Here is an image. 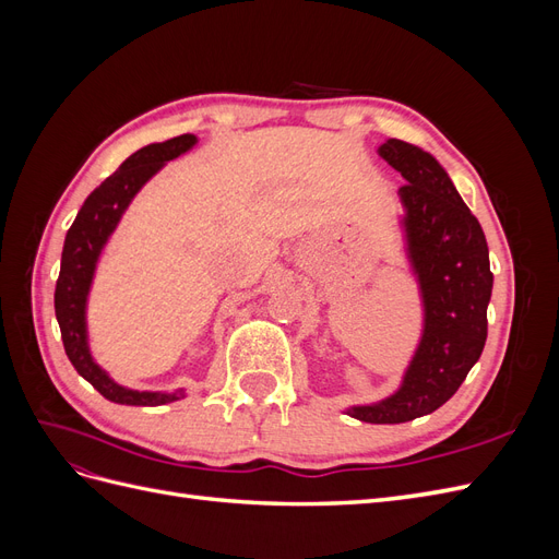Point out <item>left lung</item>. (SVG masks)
<instances>
[{"mask_svg":"<svg viewBox=\"0 0 559 559\" xmlns=\"http://www.w3.org/2000/svg\"><path fill=\"white\" fill-rule=\"evenodd\" d=\"M380 156L405 179L399 193L425 298V335L399 392L349 408V415L370 425H401L441 408L480 359L495 277L478 218L438 160L401 140L382 144Z\"/></svg>","mask_w":559,"mask_h":559,"instance_id":"8db88e82","label":"left lung"}]
</instances>
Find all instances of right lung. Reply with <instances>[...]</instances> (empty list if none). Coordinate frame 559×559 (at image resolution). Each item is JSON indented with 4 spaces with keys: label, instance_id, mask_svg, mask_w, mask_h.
<instances>
[{
    "label": "right lung",
    "instance_id": "add662e5",
    "mask_svg": "<svg viewBox=\"0 0 559 559\" xmlns=\"http://www.w3.org/2000/svg\"><path fill=\"white\" fill-rule=\"evenodd\" d=\"M195 144L193 134H179L175 140L160 144H148L118 167L97 189L86 198L79 210L72 228L67 230L60 275L56 282V317L60 324V335L67 357H70L76 373L88 380L99 394L114 403L123 405H165L179 401L183 392H138L116 384L103 368H99L86 343V296L95 273V263L103 251L118 218L130 205L142 186L154 177L163 163L177 158L183 151Z\"/></svg>",
    "mask_w": 559,
    "mask_h": 559
}]
</instances>
